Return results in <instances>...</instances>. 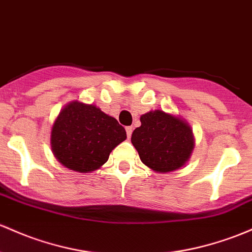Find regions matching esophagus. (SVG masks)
I'll return each instance as SVG.
<instances>
[{"label":"esophagus","instance_id":"34e87169","mask_svg":"<svg viewBox=\"0 0 252 252\" xmlns=\"http://www.w3.org/2000/svg\"><path fill=\"white\" fill-rule=\"evenodd\" d=\"M126 136H128V139H130V136L132 134V126H126Z\"/></svg>","mask_w":252,"mask_h":252}]
</instances>
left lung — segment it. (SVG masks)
<instances>
[{"label":"left lung","instance_id":"left-lung-1","mask_svg":"<svg viewBox=\"0 0 252 252\" xmlns=\"http://www.w3.org/2000/svg\"><path fill=\"white\" fill-rule=\"evenodd\" d=\"M140 121L141 126L132 131L131 143L146 166L167 173L185 165L195 145L187 122L161 110L145 113Z\"/></svg>","mask_w":252,"mask_h":252}]
</instances>
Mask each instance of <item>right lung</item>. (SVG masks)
I'll return each instance as SVG.
<instances>
[{"mask_svg": "<svg viewBox=\"0 0 252 252\" xmlns=\"http://www.w3.org/2000/svg\"><path fill=\"white\" fill-rule=\"evenodd\" d=\"M126 139L116 118L95 105L71 101L65 105L51 130V148L63 166L76 172L98 170L112 149Z\"/></svg>", "mask_w": 252, "mask_h": 252, "instance_id": "obj_1", "label": "right lung"}]
</instances>
